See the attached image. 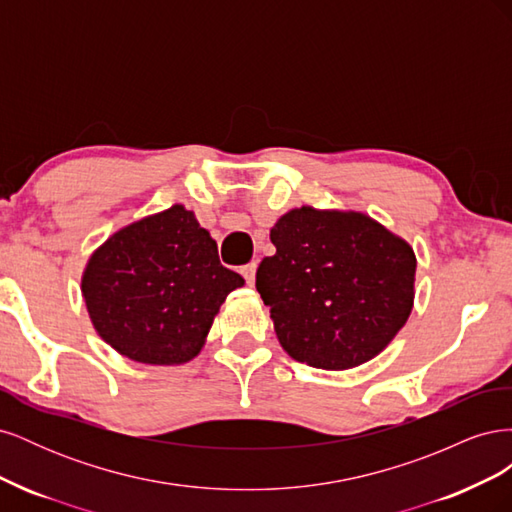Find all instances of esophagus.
Here are the masks:
<instances>
[{
  "mask_svg": "<svg viewBox=\"0 0 512 512\" xmlns=\"http://www.w3.org/2000/svg\"><path fill=\"white\" fill-rule=\"evenodd\" d=\"M241 275L245 277V282L250 284V286H254V275H256V262H250V265H245L243 269H241Z\"/></svg>",
  "mask_w": 512,
  "mask_h": 512,
  "instance_id": "esophagus-1",
  "label": "esophagus"
}]
</instances>
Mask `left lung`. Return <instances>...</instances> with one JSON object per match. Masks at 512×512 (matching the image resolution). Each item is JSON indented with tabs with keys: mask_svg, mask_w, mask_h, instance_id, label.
<instances>
[{
	"mask_svg": "<svg viewBox=\"0 0 512 512\" xmlns=\"http://www.w3.org/2000/svg\"><path fill=\"white\" fill-rule=\"evenodd\" d=\"M275 254L256 290L294 361L350 369L374 359L414 301L412 247L363 213L292 209L271 228Z\"/></svg>",
	"mask_w": 512,
	"mask_h": 512,
	"instance_id": "1",
	"label": "left lung"
}]
</instances>
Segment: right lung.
Listing matches in <instances>:
<instances>
[{
  "label": "right lung",
  "mask_w": 512,
  "mask_h": 512,
  "mask_svg": "<svg viewBox=\"0 0 512 512\" xmlns=\"http://www.w3.org/2000/svg\"><path fill=\"white\" fill-rule=\"evenodd\" d=\"M243 277L181 205L149 215L91 256L83 297L106 344L138 363L179 365L203 348L211 322Z\"/></svg>",
  "instance_id": "right-lung-1"
}]
</instances>
